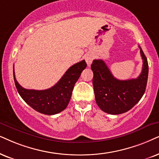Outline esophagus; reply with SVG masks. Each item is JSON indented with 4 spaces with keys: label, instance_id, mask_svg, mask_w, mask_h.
Wrapping results in <instances>:
<instances>
[{
    "label": "esophagus",
    "instance_id": "34e87169",
    "mask_svg": "<svg viewBox=\"0 0 159 159\" xmlns=\"http://www.w3.org/2000/svg\"><path fill=\"white\" fill-rule=\"evenodd\" d=\"M93 56L92 55V54H86V55H85V60H86V64H87L88 66H89L90 65L92 64V61H93Z\"/></svg>",
    "mask_w": 159,
    "mask_h": 159
}]
</instances>
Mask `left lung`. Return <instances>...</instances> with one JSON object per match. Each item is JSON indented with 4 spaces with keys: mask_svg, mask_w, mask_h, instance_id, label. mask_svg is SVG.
Masks as SVG:
<instances>
[{
    "mask_svg": "<svg viewBox=\"0 0 159 159\" xmlns=\"http://www.w3.org/2000/svg\"><path fill=\"white\" fill-rule=\"evenodd\" d=\"M139 48L143 60V67L137 78L124 81L116 79L103 60L94 59L92 61V83L96 103L106 113H125L131 109L143 96L148 82V63L141 47Z\"/></svg>",
    "mask_w": 159,
    "mask_h": 159,
    "instance_id": "8db88e82",
    "label": "left lung"
}]
</instances>
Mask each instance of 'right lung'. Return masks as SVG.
<instances>
[{
  "label": "right lung",
  "instance_id": "obj_1",
  "mask_svg": "<svg viewBox=\"0 0 159 159\" xmlns=\"http://www.w3.org/2000/svg\"><path fill=\"white\" fill-rule=\"evenodd\" d=\"M86 67L85 60L73 65L51 88L45 90L27 89L18 84L13 70L18 93L26 103L39 113L53 115L65 110L69 103L75 84Z\"/></svg>",
  "mask_w": 159,
  "mask_h": 159
}]
</instances>
